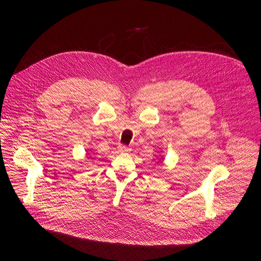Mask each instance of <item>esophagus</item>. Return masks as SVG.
<instances>
[{
	"label": "esophagus",
	"mask_w": 261,
	"mask_h": 261,
	"mask_svg": "<svg viewBox=\"0 0 261 261\" xmlns=\"http://www.w3.org/2000/svg\"><path fill=\"white\" fill-rule=\"evenodd\" d=\"M118 150H119L120 152H129L130 151V148L128 146H126V145H120L118 147Z\"/></svg>",
	"instance_id": "obj_1"
}]
</instances>
